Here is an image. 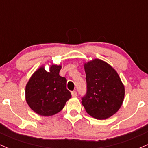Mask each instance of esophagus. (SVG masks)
Masks as SVG:
<instances>
[{
    "label": "esophagus",
    "instance_id": "esophagus-1",
    "mask_svg": "<svg viewBox=\"0 0 148 148\" xmlns=\"http://www.w3.org/2000/svg\"><path fill=\"white\" fill-rule=\"evenodd\" d=\"M71 95H72V97H76L77 96V92H76V91H72V92H71Z\"/></svg>",
    "mask_w": 148,
    "mask_h": 148
}]
</instances>
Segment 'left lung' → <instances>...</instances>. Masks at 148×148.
Wrapping results in <instances>:
<instances>
[{"instance_id":"left-lung-1","label":"left lung","mask_w":148,"mask_h":148,"mask_svg":"<svg viewBox=\"0 0 148 148\" xmlns=\"http://www.w3.org/2000/svg\"><path fill=\"white\" fill-rule=\"evenodd\" d=\"M87 92L82 97L86 112L93 118L104 120L118 112L123 104L125 87L111 65L94 59L84 64Z\"/></svg>"}]
</instances>
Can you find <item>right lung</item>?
<instances>
[{
  "instance_id": "obj_1",
  "label": "right lung",
  "mask_w": 148,
  "mask_h": 148,
  "mask_svg": "<svg viewBox=\"0 0 148 148\" xmlns=\"http://www.w3.org/2000/svg\"><path fill=\"white\" fill-rule=\"evenodd\" d=\"M61 65H51L49 72L41 66L25 86V100L30 108L42 116H51L63 110L71 94L67 80L59 75Z\"/></svg>"
}]
</instances>
